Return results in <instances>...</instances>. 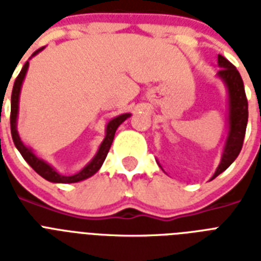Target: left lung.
I'll return each instance as SVG.
<instances>
[{
    "instance_id": "8db88e82",
    "label": "left lung",
    "mask_w": 261,
    "mask_h": 261,
    "mask_svg": "<svg viewBox=\"0 0 261 261\" xmlns=\"http://www.w3.org/2000/svg\"><path fill=\"white\" fill-rule=\"evenodd\" d=\"M218 65L221 66L218 75L225 81L229 90V137L223 149L221 164L217 168L213 178L226 171L231 163L239 157L240 151L243 149L248 123V100L239 70L222 55H218Z\"/></svg>"
}]
</instances>
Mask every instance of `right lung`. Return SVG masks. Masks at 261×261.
Returning <instances> with one entry per match:
<instances>
[{
	"label": "right lung",
	"mask_w": 261,
	"mask_h": 261,
	"mask_svg": "<svg viewBox=\"0 0 261 261\" xmlns=\"http://www.w3.org/2000/svg\"><path fill=\"white\" fill-rule=\"evenodd\" d=\"M42 48L36 50L32 55H36ZM28 65L30 62L27 61L22 66L21 71L18 73L17 79L14 81L13 90H12V104H10V133H12V138H13V142L17 147V150L20 151V154L22 155V159L25 160L27 163L30 164L31 168L34 169L38 174H40L43 178H46L51 182H77L81 181V180H85V178L93 176L96 172L101 168L104 160H106L108 151H110V147L112 145V141H114L115 133H116V128H118L120 124H122L124 120H126L130 114H123L119 115L118 118L112 119L108 124H107V134L106 138L102 141V143L100 145V149H98L97 154L94 155V159L88 164L87 167L84 168L83 171H80L79 173L73 174V176H63V174H59L58 172L55 171L54 168L50 167L48 164L44 163L43 160L38 159L36 155L32 153L31 149L24 145L21 142V139L18 137L17 128H16V124H17V112H18V96H20V89H21L22 80L25 77V73L28 70Z\"/></svg>",
	"instance_id": "right-lung-1"
}]
</instances>
